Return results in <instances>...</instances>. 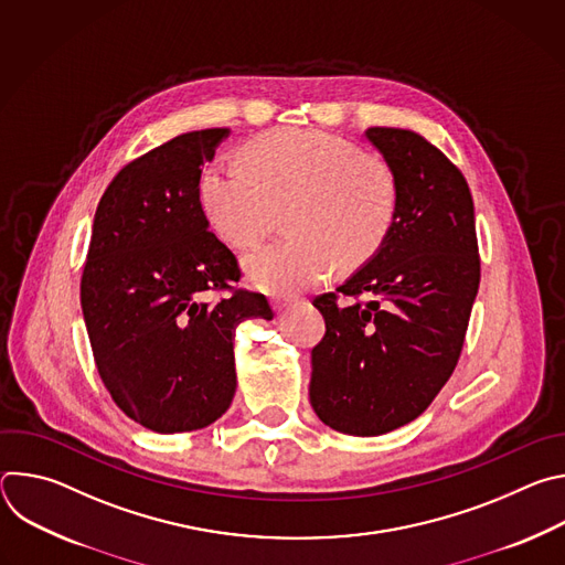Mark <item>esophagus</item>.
Returning <instances> with one entry per match:
<instances>
[{
  "instance_id": "34e87169",
  "label": "esophagus",
  "mask_w": 565,
  "mask_h": 565,
  "mask_svg": "<svg viewBox=\"0 0 565 565\" xmlns=\"http://www.w3.org/2000/svg\"><path fill=\"white\" fill-rule=\"evenodd\" d=\"M290 306H292V301H288V299H277V301H273V310H275L277 315L286 312Z\"/></svg>"
}]
</instances>
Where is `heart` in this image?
I'll return each instance as SVG.
<instances>
[{"label": "heart", "mask_w": 565, "mask_h": 565, "mask_svg": "<svg viewBox=\"0 0 565 565\" xmlns=\"http://www.w3.org/2000/svg\"><path fill=\"white\" fill-rule=\"evenodd\" d=\"M241 164L205 166L199 201L212 230L232 248H248L284 212L286 238L244 259L250 284L292 295L324 281L333 257L349 266L371 257L391 230L397 188L382 160L319 129L284 127L253 138Z\"/></svg>", "instance_id": "obj_1"}]
</instances>
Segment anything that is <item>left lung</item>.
<instances>
[{"label": "left lung", "instance_id": "8db88e82", "mask_svg": "<svg viewBox=\"0 0 565 565\" xmlns=\"http://www.w3.org/2000/svg\"><path fill=\"white\" fill-rule=\"evenodd\" d=\"M366 138L395 179V218L369 264L312 301L327 333L310 351V405L349 436L393 431L431 405L458 364L480 284L460 170L416 131L371 127Z\"/></svg>", "mask_w": 565, "mask_h": 565}]
</instances>
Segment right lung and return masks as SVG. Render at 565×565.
I'll return each instance as SVG.
<instances>
[{"mask_svg": "<svg viewBox=\"0 0 565 565\" xmlns=\"http://www.w3.org/2000/svg\"><path fill=\"white\" fill-rule=\"evenodd\" d=\"M227 129L181 134L134 158L105 190L79 279L98 373L134 423L179 434L212 425L236 388L232 335L273 319L268 299L236 288L232 250L207 230L203 160ZM210 291L223 296L210 302Z\"/></svg>", "mask_w": 565, "mask_h": 565, "instance_id": "add662e5", "label": "right lung"}]
</instances>
